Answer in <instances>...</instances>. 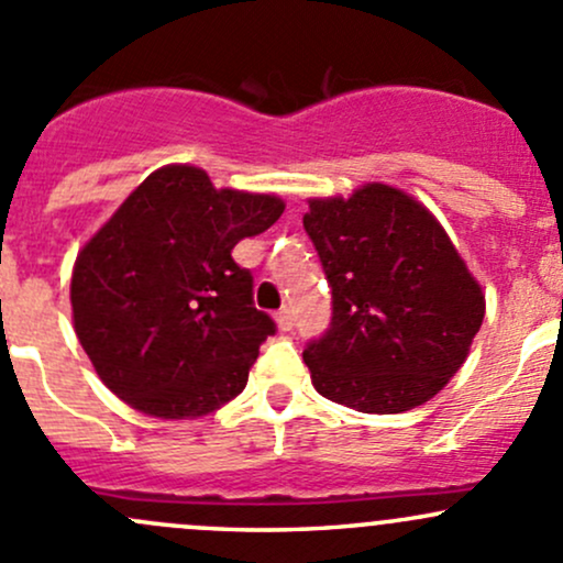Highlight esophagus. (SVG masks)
<instances>
[{"mask_svg": "<svg viewBox=\"0 0 563 563\" xmlns=\"http://www.w3.org/2000/svg\"><path fill=\"white\" fill-rule=\"evenodd\" d=\"M275 321H277V329H280V331H291L294 329V310H291V307H283V310L275 316Z\"/></svg>", "mask_w": 563, "mask_h": 563, "instance_id": "1", "label": "esophagus"}]
</instances>
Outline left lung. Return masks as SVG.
Listing matches in <instances>:
<instances>
[{"mask_svg":"<svg viewBox=\"0 0 563 563\" xmlns=\"http://www.w3.org/2000/svg\"><path fill=\"white\" fill-rule=\"evenodd\" d=\"M331 286L327 334L307 342L312 386L358 412H405L461 369L485 316L481 283L410 194L366 183L305 212Z\"/></svg>","mask_w":563,"mask_h":563,"instance_id":"obj_1","label":"left lung"}]
</instances>
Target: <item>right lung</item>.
Instances as JSON below:
<instances>
[{
	"label": "right lung",
	"instance_id": "right-lung-1",
	"mask_svg": "<svg viewBox=\"0 0 563 563\" xmlns=\"http://www.w3.org/2000/svg\"><path fill=\"white\" fill-rule=\"evenodd\" d=\"M286 205L216 188L173 164L134 188L78 253L73 321L118 399L164 421L202 418L242 394L275 321L253 307V275L232 258Z\"/></svg>",
	"mask_w": 563,
	"mask_h": 563
}]
</instances>
